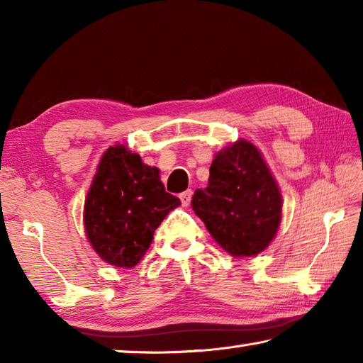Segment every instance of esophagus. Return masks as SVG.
Returning <instances> with one entry per match:
<instances>
[{
    "label": "esophagus",
    "instance_id": "esophagus-1",
    "mask_svg": "<svg viewBox=\"0 0 363 363\" xmlns=\"http://www.w3.org/2000/svg\"><path fill=\"white\" fill-rule=\"evenodd\" d=\"M179 199H181V201H182V206H189L190 200H192V190L187 189L186 192H182V194L179 195Z\"/></svg>",
    "mask_w": 363,
    "mask_h": 363
}]
</instances>
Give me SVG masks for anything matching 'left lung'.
Segmentation results:
<instances>
[{
    "label": "left lung",
    "mask_w": 363,
    "mask_h": 363,
    "mask_svg": "<svg viewBox=\"0 0 363 363\" xmlns=\"http://www.w3.org/2000/svg\"><path fill=\"white\" fill-rule=\"evenodd\" d=\"M190 205L220 248L251 257L277 235L284 201L261 150L238 139L214 155L208 186L195 190Z\"/></svg>",
    "instance_id": "8db88e82"
}]
</instances>
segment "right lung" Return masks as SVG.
Segmentation results:
<instances>
[{
  "instance_id": "1",
  "label": "right lung",
  "mask_w": 363,
  "mask_h": 363,
  "mask_svg": "<svg viewBox=\"0 0 363 363\" xmlns=\"http://www.w3.org/2000/svg\"><path fill=\"white\" fill-rule=\"evenodd\" d=\"M179 205L177 196L164 192L158 168L126 145H112L101 157L84 199L86 237L102 261L131 269L149 250L164 216Z\"/></svg>"
}]
</instances>
